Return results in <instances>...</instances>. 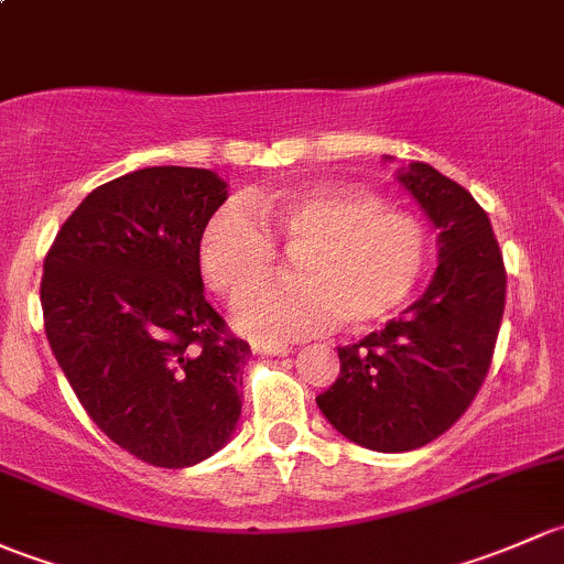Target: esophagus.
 I'll use <instances>...</instances> for the list:
<instances>
[{
	"label": "esophagus",
	"instance_id": "esophagus-1",
	"mask_svg": "<svg viewBox=\"0 0 564 564\" xmlns=\"http://www.w3.org/2000/svg\"><path fill=\"white\" fill-rule=\"evenodd\" d=\"M252 350L260 356H288L293 352V347L282 345V341H252Z\"/></svg>",
	"mask_w": 564,
	"mask_h": 564
}]
</instances>
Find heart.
Segmentation results:
<instances>
[{
    "label": "heart",
    "instance_id": "obj_1",
    "mask_svg": "<svg viewBox=\"0 0 564 564\" xmlns=\"http://www.w3.org/2000/svg\"><path fill=\"white\" fill-rule=\"evenodd\" d=\"M252 208L260 223L236 203L206 219L197 265L214 293L236 299L268 273L275 240L296 254L299 281L264 285L236 301V328L260 339H299L334 321L350 330L388 321L408 304L429 265L426 228L367 189H290L258 197Z\"/></svg>",
    "mask_w": 564,
    "mask_h": 564
}]
</instances>
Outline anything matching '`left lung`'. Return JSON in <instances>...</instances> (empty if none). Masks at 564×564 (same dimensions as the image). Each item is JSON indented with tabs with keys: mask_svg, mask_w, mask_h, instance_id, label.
Wrapping results in <instances>:
<instances>
[{
	"mask_svg": "<svg viewBox=\"0 0 564 564\" xmlns=\"http://www.w3.org/2000/svg\"><path fill=\"white\" fill-rule=\"evenodd\" d=\"M397 182L437 228V269L397 321L339 347V377L317 397L341 437L380 454L421 448L464 415L505 310L502 252L475 197L426 162L399 167Z\"/></svg>",
	"mask_w": 564,
	"mask_h": 564,
	"instance_id": "obj_1",
	"label": "left lung"
}]
</instances>
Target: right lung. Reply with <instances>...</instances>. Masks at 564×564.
<instances>
[{
	"mask_svg": "<svg viewBox=\"0 0 564 564\" xmlns=\"http://www.w3.org/2000/svg\"><path fill=\"white\" fill-rule=\"evenodd\" d=\"M228 200L206 167H143L84 197L43 263L45 336L119 448L182 469L225 448L249 352L203 295L197 236Z\"/></svg>",
	"mask_w": 564,
	"mask_h": 564,
	"instance_id": "1",
	"label": "right lung"
}]
</instances>
